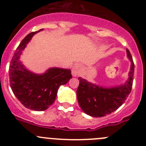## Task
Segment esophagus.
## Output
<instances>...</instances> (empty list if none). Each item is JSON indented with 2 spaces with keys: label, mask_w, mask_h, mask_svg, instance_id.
Listing matches in <instances>:
<instances>
[{
  "label": "esophagus",
  "mask_w": 146,
  "mask_h": 146,
  "mask_svg": "<svg viewBox=\"0 0 146 146\" xmlns=\"http://www.w3.org/2000/svg\"><path fill=\"white\" fill-rule=\"evenodd\" d=\"M82 71V67L79 64H76L72 67L71 73L73 77H77Z\"/></svg>",
  "instance_id": "esophagus-1"
}]
</instances>
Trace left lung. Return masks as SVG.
Returning a JSON list of instances; mask_svg holds the SVG:
<instances>
[{"instance_id": "left-lung-1", "label": "left lung", "mask_w": 146, "mask_h": 146, "mask_svg": "<svg viewBox=\"0 0 146 146\" xmlns=\"http://www.w3.org/2000/svg\"><path fill=\"white\" fill-rule=\"evenodd\" d=\"M126 55L131 61L130 70L128 79L121 85L104 87L78 78L77 98L85 114L93 117H104L116 111L127 99L133 85L134 64L129 49Z\"/></svg>"}]
</instances>
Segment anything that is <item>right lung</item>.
Listing matches in <instances>:
<instances>
[{
    "instance_id": "obj_1",
    "label": "right lung",
    "mask_w": 146,
    "mask_h": 146,
    "mask_svg": "<svg viewBox=\"0 0 146 146\" xmlns=\"http://www.w3.org/2000/svg\"><path fill=\"white\" fill-rule=\"evenodd\" d=\"M43 29L31 32L20 42L10 62V85L13 92L25 107L35 111H44L55 101L59 87L72 78L70 69L49 68L38 74L26 68L20 61L23 51L35 35Z\"/></svg>"
}]
</instances>
